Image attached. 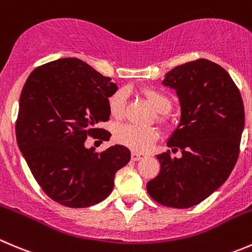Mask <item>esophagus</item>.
I'll return each mask as SVG.
<instances>
[{
  "label": "esophagus",
  "instance_id": "34e87169",
  "mask_svg": "<svg viewBox=\"0 0 252 252\" xmlns=\"http://www.w3.org/2000/svg\"><path fill=\"white\" fill-rule=\"evenodd\" d=\"M142 158H144V154L142 153H137V152H132L131 154V159L133 161H137V160H141Z\"/></svg>",
  "mask_w": 252,
  "mask_h": 252
}]
</instances>
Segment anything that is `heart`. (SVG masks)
<instances>
[{
	"instance_id": "b5f03b06",
	"label": "heart",
	"mask_w": 252,
	"mask_h": 252,
	"mask_svg": "<svg viewBox=\"0 0 252 252\" xmlns=\"http://www.w3.org/2000/svg\"><path fill=\"white\" fill-rule=\"evenodd\" d=\"M143 94L152 108L158 114H165L170 110L171 100L161 92L156 89H144ZM125 105L126 93L123 89H119L109 96V111L115 119L123 118L125 113ZM157 138H158V132L153 127H141L127 124V125L119 126L115 131V139L119 143L137 152L148 151Z\"/></svg>"
}]
</instances>
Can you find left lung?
<instances>
[{"label": "left lung", "instance_id": "obj_1", "mask_svg": "<svg viewBox=\"0 0 252 252\" xmlns=\"http://www.w3.org/2000/svg\"><path fill=\"white\" fill-rule=\"evenodd\" d=\"M163 84L175 89L181 109L166 146L181 149L183 157L158 154L160 171L147 183V191L166 207L189 208L223 185L238 160L243 99L228 72L206 59L174 67Z\"/></svg>", "mask_w": 252, "mask_h": 252}]
</instances>
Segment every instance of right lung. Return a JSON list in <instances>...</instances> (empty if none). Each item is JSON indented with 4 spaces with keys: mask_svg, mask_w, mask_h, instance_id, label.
I'll list each match as a JSON object with an SVG mask.
<instances>
[{
    "mask_svg": "<svg viewBox=\"0 0 252 252\" xmlns=\"http://www.w3.org/2000/svg\"><path fill=\"white\" fill-rule=\"evenodd\" d=\"M116 91L111 78L76 57L47 62L29 74L19 99L17 143L55 202L71 208L101 202L113 191L116 171L131 159L121 144L101 153L84 147L88 136L110 138L95 125L109 120L108 99Z\"/></svg>",
    "mask_w": 252,
    "mask_h": 252,
    "instance_id": "obj_1",
    "label": "right lung"
}]
</instances>
